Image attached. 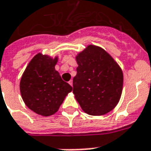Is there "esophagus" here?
Listing matches in <instances>:
<instances>
[{"label":"esophagus","mask_w":151,"mask_h":151,"mask_svg":"<svg viewBox=\"0 0 151 151\" xmlns=\"http://www.w3.org/2000/svg\"><path fill=\"white\" fill-rule=\"evenodd\" d=\"M69 84H70L71 86H73V81H72V80H70V81H69Z\"/></svg>","instance_id":"esophagus-1"}]
</instances>
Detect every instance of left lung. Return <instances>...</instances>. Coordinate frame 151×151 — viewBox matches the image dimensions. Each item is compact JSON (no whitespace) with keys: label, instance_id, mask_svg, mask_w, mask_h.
Returning <instances> with one entry per match:
<instances>
[{"label":"left lung","instance_id":"8db88e82","mask_svg":"<svg viewBox=\"0 0 151 151\" xmlns=\"http://www.w3.org/2000/svg\"><path fill=\"white\" fill-rule=\"evenodd\" d=\"M76 61L78 66L73 80V93L82 110L100 116L114 109L123 87V73L117 61L93 45L78 53Z\"/></svg>","mask_w":151,"mask_h":151}]
</instances>
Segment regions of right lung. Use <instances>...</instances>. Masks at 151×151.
Listing matches in <instances>:
<instances>
[{"instance_id":"1","label":"right lung","mask_w":151,"mask_h":151,"mask_svg":"<svg viewBox=\"0 0 151 151\" xmlns=\"http://www.w3.org/2000/svg\"><path fill=\"white\" fill-rule=\"evenodd\" d=\"M58 61V56L53 58L38 53L28 64L20 81V91L24 104L33 112L44 117L58 112L73 90L55 70Z\"/></svg>"}]
</instances>
